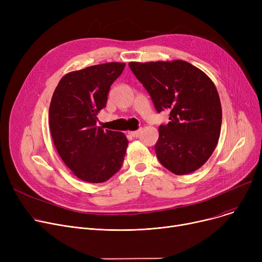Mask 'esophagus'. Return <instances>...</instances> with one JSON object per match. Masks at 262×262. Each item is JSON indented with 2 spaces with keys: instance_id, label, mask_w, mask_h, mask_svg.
<instances>
[{
  "instance_id": "34e87169",
  "label": "esophagus",
  "mask_w": 262,
  "mask_h": 262,
  "mask_svg": "<svg viewBox=\"0 0 262 262\" xmlns=\"http://www.w3.org/2000/svg\"><path fill=\"white\" fill-rule=\"evenodd\" d=\"M141 132H142V129L139 128V129H137V130H135V132H129L128 134H129L132 137H134V138H138V137L141 135Z\"/></svg>"
}]
</instances>
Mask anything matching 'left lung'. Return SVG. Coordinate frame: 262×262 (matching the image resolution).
<instances>
[{
	"instance_id": "1",
	"label": "left lung",
	"mask_w": 262,
	"mask_h": 262,
	"mask_svg": "<svg viewBox=\"0 0 262 262\" xmlns=\"http://www.w3.org/2000/svg\"><path fill=\"white\" fill-rule=\"evenodd\" d=\"M128 66L157 113H170L155 144L159 162L176 175L194 172L209 159L221 133L222 107L212 80L184 60Z\"/></svg>"
}]
</instances>
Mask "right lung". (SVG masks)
<instances>
[{
  "instance_id": "right-lung-1",
  "label": "right lung",
  "mask_w": 262,
  "mask_h": 262,
  "mask_svg": "<svg viewBox=\"0 0 262 262\" xmlns=\"http://www.w3.org/2000/svg\"><path fill=\"white\" fill-rule=\"evenodd\" d=\"M124 62L91 66L66 74L49 110L51 135L66 166L79 180L104 183L122 167L128 141L123 133L96 126L113 82Z\"/></svg>"
}]
</instances>
